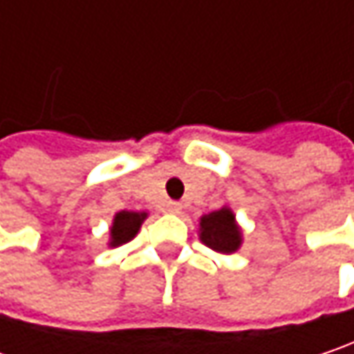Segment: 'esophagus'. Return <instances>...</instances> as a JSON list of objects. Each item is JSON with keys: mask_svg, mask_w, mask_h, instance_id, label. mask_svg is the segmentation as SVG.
I'll return each mask as SVG.
<instances>
[{"mask_svg": "<svg viewBox=\"0 0 354 354\" xmlns=\"http://www.w3.org/2000/svg\"><path fill=\"white\" fill-rule=\"evenodd\" d=\"M181 209H183V205L179 201H169L167 203V212H171V214H181Z\"/></svg>", "mask_w": 354, "mask_h": 354, "instance_id": "34e87169", "label": "esophagus"}]
</instances>
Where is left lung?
I'll list each match as a JSON object with an SVG mask.
<instances>
[{"label": "left lung", "mask_w": 354, "mask_h": 354, "mask_svg": "<svg viewBox=\"0 0 354 354\" xmlns=\"http://www.w3.org/2000/svg\"><path fill=\"white\" fill-rule=\"evenodd\" d=\"M199 240L219 254H234L241 245V230L230 207L203 215L199 219Z\"/></svg>", "instance_id": "8db88e82"}]
</instances>
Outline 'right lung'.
<instances>
[{"label":"right lung","instance_id":"right-lung-1","mask_svg":"<svg viewBox=\"0 0 354 354\" xmlns=\"http://www.w3.org/2000/svg\"><path fill=\"white\" fill-rule=\"evenodd\" d=\"M145 219H147L145 212H118L114 215L113 225H111L109 245L116 248V245H122V243L133 240L139 234V227Z\"/></svg>","mask_w":354,"mask_h":354}]
</instances>
